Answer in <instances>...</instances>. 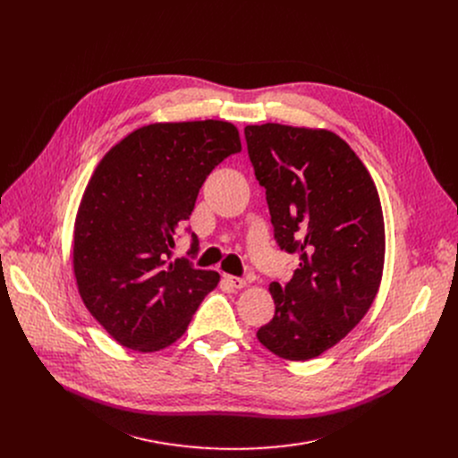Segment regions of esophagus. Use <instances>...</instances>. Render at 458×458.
Here are the masks:
<instances>
[{"instance_id":"1","label":"esophagus","mask_w":458,"mask_h":458,"mask_svg":"<svg viewBox=\"0 0 458 458\" xmlns=\"http://www.w3.org/2000/svg\"><path fill=\"white\" fill-rule=\"evenodd\" d=\"M223 281H225L230 288H237V290H241V288L246 286V281H244V279L233 277V276H223Z\"/></svg>"}]
</instances>
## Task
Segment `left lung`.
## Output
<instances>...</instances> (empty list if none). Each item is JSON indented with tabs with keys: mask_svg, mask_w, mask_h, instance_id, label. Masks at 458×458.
Wrapping results in <instances>:
<instances>
[{
	"mask_svg": "<svg viewBox=\"0 0 458 458\" xmlns=\"http://www.w3.org/2000/svg\"><path fill=\"white\" fill-rule=\"evenodd\" d=\"M244 138L276 242L299 255L293 277L270 284L276 315L257 339L283 359L308 360L344 339L378 292L380 199L362 161L328 130L267 123L246 126Z\"/></svg>",
	"mask_w": 458,
	"mask_h": 458,
	"instance_id": "obj_1",
	"label": "left lung"
}]
</instances>
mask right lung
<instances>
[{"label":"right lung","instance_id":"right-lung-1","mask_svg":"<svg viewBox=\"0 0 458 458\" xmlns=\"http://www.w3.org/2000/svg\"><path fill=\"white\" fill-rule=\"evenodd\" d=\"M237 152L239 132L226 121L159 123L98 165L76 217L74 274L85 306L119 344L170 346L217 286V272L172 260V248L210 172ZM195 246L191 233L188 253Z\"/></svg>","mask_w":458,"mask_h":458}]
</instances>
